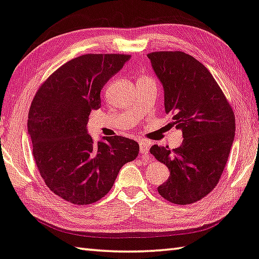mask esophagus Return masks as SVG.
Wrapping results in <instances>:
<instances>
[{
  "instance_id": "34e87169",
  "label": "esophagus",
  "mask_w": 259,
  "mask_h": 259,
  "mask_svg": "<svg viewBox=\"0 0 259 259\" xmlns=\"http://www.w3.org/2000/svg\"><path fill=\"white\" fill-rule=\"evenodd\" d=\"M139 150L142 155H147L149 153V143L146 140H142L139 143Z\"/></svg>"
}]
</instances>
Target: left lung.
<instances>
[{"label":"left lung","mask_w":259,"mask_h":259,"mask_svg":"<svg viewBox=\"0 0 259 259\" xmlns=\"http://www.w3.org/2000/svg\"><path fill=\"white\" fill-rule=\"evenodd\" d=\"M164 88V106L172 125L182 130L180 147L154 145L150 154L170 170L157 188L164 199L189 205L204 198L222 176L236 133L231 105L203 63L180 51L149 53Z\"/></svg>","instance_id":"left-lung-1"}]
</instances>
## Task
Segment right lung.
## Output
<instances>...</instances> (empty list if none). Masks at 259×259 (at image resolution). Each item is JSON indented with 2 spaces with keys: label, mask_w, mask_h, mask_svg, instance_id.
I'll list each match as a JSON object with an SVG mask.
<instances>
[{
  "label": "right lung",
  "mask_w": 259,
  "mask_h": 259,
  "mask_svg": "<svg viewBox=\"0 0 259 259\" xmlns=\"http://www.w3.org/2000/svg\"><path fill=\"white\" fill-rule=\"evenodd\" d=\"M129 54H84L41 83L28 113L32 156L46 186L76 205L96 203L113 187L120 168L138 156L133 139L112 136L94 143L88 116L101 107V91Z\"/></svg>",
  "instance_id": "1"
}]
</instances>
